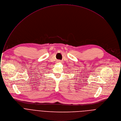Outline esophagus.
<instances>
[{
	"mask_svg": "<svg viewBox=\"0 0 121 121\" xmlns=\"http://www.w3.org/2000/svg\"><path fill=\"white\" fill-rule=\"evenodd\" d=\"M61 62V61L60 60H58L57 61V62H58V63H60V62Z\"/></svg>",
	"mask_w": 121,
	"mask_h": 121,
	"instance_id": "esophagus-1",
	"label": "esophagus"
}]
</instances>
